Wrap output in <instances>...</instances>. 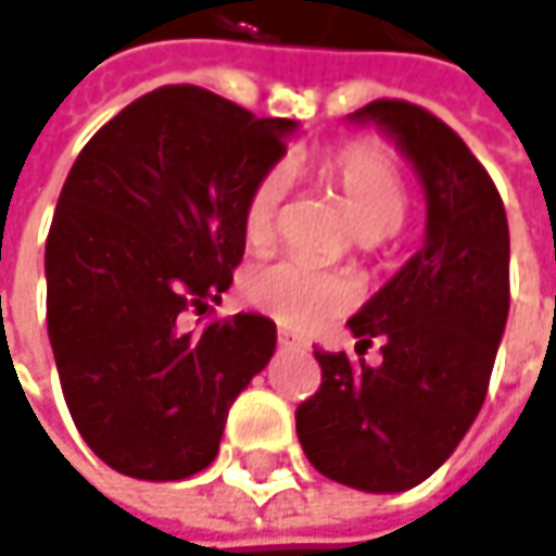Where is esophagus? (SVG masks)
Segmentation results:
<instances>
[{
    "label": "esophagus",
    "mask_w": 556,
    "mask_h": 556,
    "mask_svg": "<svg viewBox=\"0 0 556 556\" xmlns=\"http://www.w3.org/2000/svg\"><path fill=\"white\" fill-rule=\"evenodd\" d=\"M278 344L281 348H306V341L294 336V332H288V329H278Z\"/></svg>",
    "instance_id": "34e87169"
}]
</instances>
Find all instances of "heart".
<instances>
[{
    "mask_svg": "<svg viewBox=\"0 0 556 556\" xmlns=\"http://www.w3.org/2000/svg\"><path fill=\"white\" fill-rule=\"evenodd\" d=\"M316 177L336 189L364 243L389 237L405 220V179L392 157L379 151L377 144H341L316 161ZM285 189V170H268L250 189L243 205V240L253 250H262L275 240ZM243 291L262 313L300 332L332 323L357 303V285L348 275L326 271L298 258H281L253 268L243 281Z\"/></svg>",
    "mask_w": 556,
    "mask_h": 556,
    "instance_id": "obj_1",
    "label": "heart"
}]
</instances>
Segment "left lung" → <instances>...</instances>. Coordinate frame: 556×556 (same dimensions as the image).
<instances>
[{"label":"left lung","instance_id":"left-lung-1","mask_svg":"<svg viewBox=\"0 0 556 556\" xmlns=\"http://www.w3.org/2000/svg\"><path fill=\"white\" fill-rule=\"evenodd\" d=\"M377 123L415 164L427 195L424 247L361 306L357 354L316 351L323 382L298 408L313 468L367 494H399L453 456L484 405L509 313V227L503 199L456 132L408 100L351 113Z\"/></svg>","mask_w":556,"mask_h":556}]
</instances>
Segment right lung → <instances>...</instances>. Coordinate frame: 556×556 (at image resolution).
<instances>
[{
  "instance_id": "1",
  "label": "right lung",
  "mask_w": 556,
  "mask_h": 556,
  "mask_svg": "<svg viewBox=\"0 0 556 556\" xmlns=\"http://www.w3.org/2000/svg\"><path fill=\"white\" fill-rule=\"evenodd\" d=\"M294 129L167 85L75 157L47 237V332L68 415L113 471L182 481L208 468L233 399L271 361V319L186 329L182 313L230 288L247 195Z\"/></svg>"
}]
</instances>
